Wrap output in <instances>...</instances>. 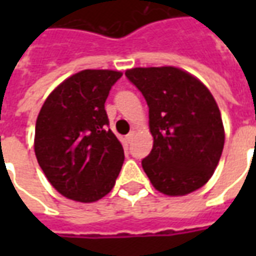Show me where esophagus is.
<instances>
[{
    "label": "esophagus",
    "instance_id": "34e87169",
    "mask_svg": "<svg viewBox=\"0 0 256 256\" xmlns=\"http://www.w3.org/2000/svg\"><path fill=\"white\" fill-rule=\"evenodd\" d=\"M133 137H134V132H130V133L126 136V140H128V142H130V141L133 140Z\"/></svg>",
    "mask_w": 256,
    "mask_h": 256
}]
</instances>
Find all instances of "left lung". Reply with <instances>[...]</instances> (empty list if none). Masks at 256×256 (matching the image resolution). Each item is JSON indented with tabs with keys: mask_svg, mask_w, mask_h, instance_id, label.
<instances>
[{
	"mask_svg": "<svg viewBox=\"0 0 256 256\" xmlns=\"http://www.w3.org/2000/svg\"><path fill=\"white\" fill-rule=\"evenodd\" d=\"M124 75L150 108L154 146L141 164L152 185L168 196L202 188L214 174L225 142L210 90L176 67L132 68Z\"/></svg>",
	"mask_w": 256,
	"mask_h": 256,
	"instance_id": "left-lung-1",
	"label": "left lung"
}]
</instances>
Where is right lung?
<instances>
[{
  "mask_svg": "<svg viewBox=\"0 0 256 256\" xmlns=\"http://www.w3.org/2000/svg\"><path fill=\"white\" fill-rule=\"evenodd\" d=\"M122 72L84 70L53 90L36 118L34 150L48 181L66 198L93 203L111 192L124 160L108 128L106 100Z\"/></svg>",
  "mask_w": 256,
  "mask_h": 256,
  "instance_id": "obj_1",
  "label": "right lung"
}]
</instances>
